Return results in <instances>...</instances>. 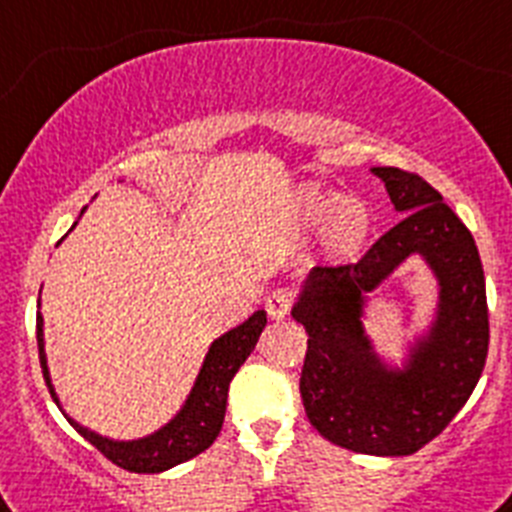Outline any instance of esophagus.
Wrapping results in <instances>:
<instances>
[{
    "label": "esophagus",
    "instance_id": "34e87169",
    "mask_svg": "<svg viewBox=\"0 0 512 512\" xmlns=\"http://www.w3.org/2000/svg\"><path fill=\"white\" fill-rule=\"evenodd\" d=\"M293 306V291L291 288H273L265 299V309L273 319H286L288 311Z\"/></svg>",
    "mask_w": 512,
    "mask_h": 512
}]
</instances>
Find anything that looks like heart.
<instances>
[{
  "label": "heart",
  "instance_id": "1",
  "mask_svg": "<svg viewBox=\"0 0 512 512\" xmlns=\"http://www.w3.org/2000/svg\"><path fill=\"white\" fill-rule=\"evenodd\" d=\"M293 219L301 229L322 226V250L330 257H353L363 250L371 234V208L355 195L311 193L299 195Z\"/></svg>",
  "mask_w": 512,
  "mask_h": 512
}]
</instances>
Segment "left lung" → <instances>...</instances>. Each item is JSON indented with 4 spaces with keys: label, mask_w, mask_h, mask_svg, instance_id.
Wrapping results in <instances>:
<instances>
[{
    "label": "left lung",
    "mask_w": 512,
    "mask_h": 512,
    "mask_svg": "<svg viewBox=\"0 0 512 512\" xmlns=\"http://www.w3.org/2000/svg\"><path fill=\"white\" fill-rule=\"evenodd\" d=\"M371 172L402 221L358 262L317 265L301 283L291 309L309 332L301 399L311 425L335 446L410 456L443 433L482 376L490 345L487 291L474 237L443 195L397 167ZM410 256L429 265L436 306L426 330L394 359L367 332V309Z\"/></svg>",
    "instance_id": "1"
}]
</instances>
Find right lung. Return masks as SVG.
Instances as JSON below:
<instances>
[{"label": "right lung", "mask_w": 512, "mask_h": 512, "mask_svg": "<svg viewBox=\"0 0 512 512\" xmlns=\"http://www.w3.org/2000/svg\"><path fill=\"white\" fill-rule=\"evenodd\" d=\"M84 211H87V206L82 208V213ZM82 213H79V219H82ZM74 226H77V221H74ZM38 309H41V299H38ZM35 322H38V332L35 335H38V355H41L43 379H46L48 391H51L56 407L71 422V428L77 430L82 438H87L115 466H121L126 471H136V474H159V471L172 469V466L182 464V461H190L193 456L203 453L216 441V435L221 433V425H224L226 397H229L231 379H234V373L239 371V366L255 350L257 340H260L262 330L268 324V314H265V309H257L250 319H244L242 324H237V327H231L221 337H216L211 342V348H208L206 358H203L201 371L195 376L193 389L185 397L180 410L175 412V417L164 422L162 428L154 430V433L141 435V438H128V441L110 438V435H100L95 430L84 428L82 422L74 420L61 407L59 394H56V389L51 384V371H48L41 311H38Z\"/></svg>", "instance_id": "add662e5"}]
</instances>
